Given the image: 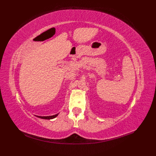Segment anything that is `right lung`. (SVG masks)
<instances>
[{
    "mask_svg": "<svg viewBox=\"0 0 156 156\" xmlns=\"http://www.w3.org/2000/svg\"><path fill=\"white\" fill-rule=\"evenodd\" d=\"M57 115H58V114L55 115H53V116H37V117H38V118H40V119H42L49 120V119H54V118H55L56 116H57Z\"/></svg>",
    "mask_w": 156,
    "mask_h": 156,
    "instance_id": "right-lung-1",
    "label": "right lung"
}]
</instances>
